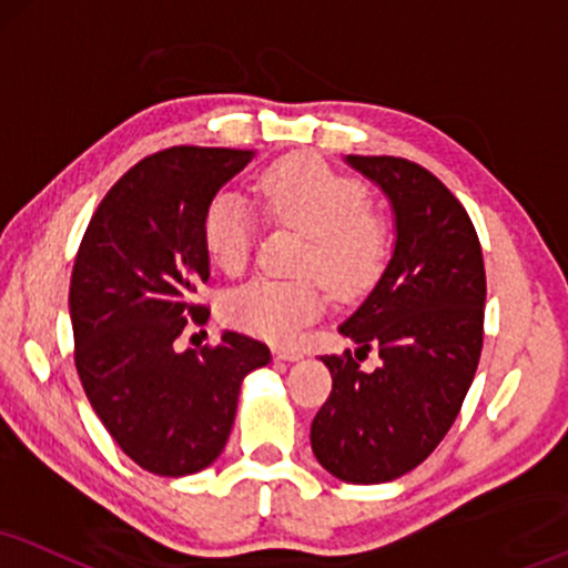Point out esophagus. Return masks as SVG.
<instances>
[{"label": "esophagus", "instance_id": "34e87169", "mask_svg": "<svg viewBox=\"0 0 568 568\" xmlns=\"http://www.w3.org/2000/svg\"><path fill=\"white\" fill-rule=\"evenodd\" d=\"M273 355H276L278 361H300L303 358V349H297V347H276L273 349Z\"/></svg>", "mask_w": 568, "mask_h": 568}]
</instances>
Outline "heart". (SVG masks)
<instances>
[{
    "label": "heart",
    "instance_id": "b5f03b06",
    "mask_svg": "<svg viewBox=\"0 0 568 568\" xmlns=\"http://www.w3.org/2000/svg\"><path fill=\"white\" fill-rule=\"evenodd\" d=\"M271 219L307 234L300 271L321 273L342 295L366 290L389 255V231L366 207V189L318 158H286L252 186ZM252 213L240 194L221 192L202 221L207 255L226 273H242L252 252ZM328 290L318 278H255L226 300V318L257 337L295 339L326 307Z\"/></svg>",
    "mask_w": 568,
    "mask_h": 568
}]
</instances>
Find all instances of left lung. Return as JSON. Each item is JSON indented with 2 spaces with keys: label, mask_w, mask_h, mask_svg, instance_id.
<instances>
[{
  "label": "left lung",
  "mask_w": 568,
  "mask_h": 568,
  "mask_svg": "<svg viewBox=\"0 0 568 568\" xmlns=\"http://www.w3.org/2000/svg\"><path fill=\"white\" fill-rule=\"evenodd\" d=\"M387 194L395 247L358 311L339 326L355 355H324L332 395L311 426L328 474L382 485L429 458L450 429L477 374L487 278L479 236L437 176L403 158L347 155ZM368 348L383 363L363 372Z\"/></svg>",
  "instance_id": "left-lung-1"
}]
</instances>
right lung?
Instances as JSON below:
<instances>
[{
  "label": "right lung",
  "instance_id": "add662e5",
  "mask_svg": "<svg viewBox=\"0 0 568 568\" xmlns=\"http://www.w3.org/2000/svg\"><path fill=\"white\" fill-rule=\"evenodd\" d=\"M252 155L171 146L144 158L104 194L75 255L68 305L83 392L121 450L158 477L219 458L242 379L271 361L236 332L200 353L173 347L186 318L210 316L194 300L210 278L205 210Z\"/></svg>",
  "mask_w": 568,
  "mask_h": 568
}]
</instances>
